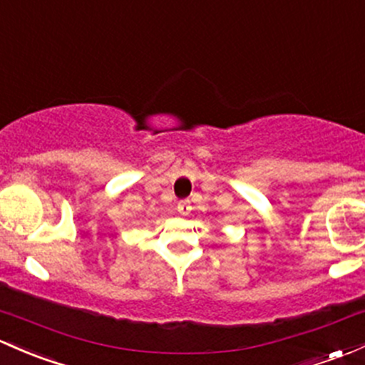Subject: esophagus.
Segmentation results:
<instances>
[{
  "label": "esophagus",
  "instance_id": "obj_1",
  "mask_svg": "<svg viewBox=\"0 0 365 365\" xmlns=\"http://www.w3.org/2000/svg\"><path fill=\"white\" fill-rule=\"evenodd\" d=\"M176 210H178L180 215H183V217H185V215L190 213V210H192V206H190L189 199H182V201L178 202V206H176Z\"/></svg>",
  "mask_w": 365,
  "mask_h": 365
}]
</instances>
